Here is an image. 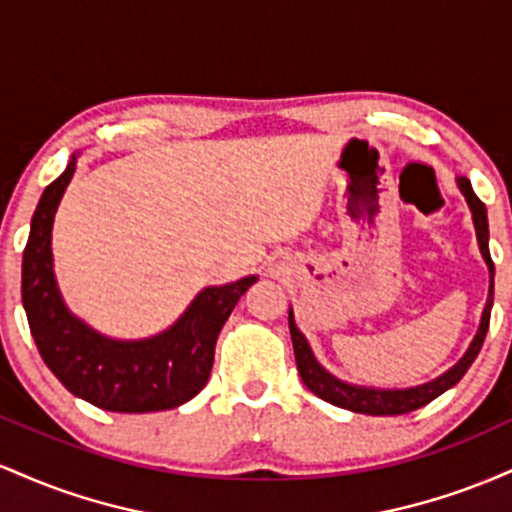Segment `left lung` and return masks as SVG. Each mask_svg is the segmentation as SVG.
I'll return each instance as SVG.
<instances>
[{
  "instance_id": "obj_1",
  "label": "left lung",
  "mask_w": 512,
  "mask_h": 512,
  "mask_svg": "<svg viewBox=\"0 0 512 512\" xmlns=\"http://www.w3.org/2000/svg\"><path fill=\"white\" fill-rule=\"evenodd\" d=\"M457 187L467 199L469 211H472L474 231H477V243L484 257L486 267L491 274V286H489V298H486L484 313H481L479 332L474 334L472 344H469L467 354L455 363L450 370H445L443 375H438L436 380L416 387H404V390H378V387H361L344 383V380L334 378L330 370H325L317 363V358L310 349L308 339L303 337V332L296 327L293 320V310H289V330H291V342H293V354H296V366L301 373L303 385L308 387L313 395H317L325 402L334 404V407H342L356 414H368V416H397V414H409V411L426 407L428 402L443 395L445 390L455 387L462 380V375L467 373L469 366L474 363V358L479 356L481 344H484L486 332H489V320H491V305H493V262L489 252V219H486V207L484 202L474 195L472 182L467 178H457Z\"/></svg>"
}]
</instances>
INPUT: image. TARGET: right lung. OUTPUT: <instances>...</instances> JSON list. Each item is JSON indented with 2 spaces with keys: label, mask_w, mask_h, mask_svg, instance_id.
Segmentation results:
<instances>
[{
  "label": "right lung",
  "mask_w": 512,
  "mask_h": 512,
  "mask_svg": "<svg viewBox=\"0 0 512 512\" xmlns=\"http://www.w3.org/2000/svg\"><path fill=\"white\" fill-rule=\"evenodd\" d=\"M76 170L45 187L23 250L21 298L28 325L55 378L93 407L120 414L175 409L207 385L221 327L257 276L199 291L166 332L149 339H110L69 313L52 269V221Z\"/></svg>",
  "instance_id": "obj_1"
}]
</instances>
